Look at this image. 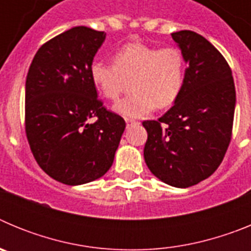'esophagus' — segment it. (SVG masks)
<instances>
[{"instance_id":"esophagus-1","label":"esophagus","mask_w":251,"mask_h":251,"mask_svg":"<svg viewBox=\"0 0 251 251\" xmlns=\"http://www.w3.org/2000/svg\"><path fill=\"white\" fill-rule=\"evenodd\" d=\"M126 122H127V126H128V127H129L130 124L136 123V121H134V119H132V118H126Z\"/></svg>"}]
</instances>
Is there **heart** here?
<instances>
[{"label":"heart","instance_id":"1","mask_svg":"<svg viewBox=\"0 0 251 251\" xmlns=\"http://www.w3.org/2000/svg\"><path fill=\"white\" fill-rule=\"evenodd\" d=\"M90 77L109 100L118 99L130 80L132 94L119 100L114 110L127 118H139L154 109L172 105L185 85L186 60L177 48L159 49L133 43L115 51L114 63L95 60Z\"/></svg>","mask_w":251,"mask_h":251}]
</instances>
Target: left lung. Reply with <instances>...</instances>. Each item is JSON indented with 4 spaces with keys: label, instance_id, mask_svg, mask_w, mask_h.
<instances>
[{
    "label": "left lung",
    "instance_id": "8db88e82",
    "mask_svg": "<svg viewBox=\"0 0 251 251\" xmlns=\"http://www.w3.org/2000/svg\"><path fill=\"white\" fill-rule=\"evenodd\" d=\"M188 68L183 89L158 121H145V161L157 178L186 188L211 176L231 141L236 94L231 69L194 31L172 34Z\"/></svg>",
    "mask_w": 251,
    "mask_h": 251
}]
</instances>
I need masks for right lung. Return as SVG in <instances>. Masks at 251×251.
<instances>
[{
	"label": "right lung",
	"mask_w": 251,
	"mask_h": 251,
	"mask_svg": "<svg viewBox=\"0 0 251 251\" xmlns=\"http://www.w3.org/2000/svg\"><path fill=\"white\" fill-rule=\"evenodd\" d=\"M104 40V31L70 28L37 50L26 76L25 130L31 152L45 174L65 185L105 175L126 128L121 115L103 106L90 77Z\"/></svg>",
	"instance_id": "add662e5"
}]
</instances>
